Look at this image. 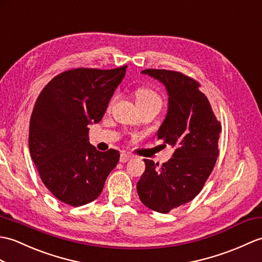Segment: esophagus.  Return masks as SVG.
<instances>
[{
    "instance_id": "34e87169",
    "label": "esophagus",
    "mask_w": 262,
    "mask_h": 262,
    "mask_svg": "<svg viewBox=\"0 0 262 262\" xmlns=\"http://www.w3.org/2000/svg\"><path fill=\"white\" fill-rule=\"evenodd\" d=\"M130 159H132V156H130V155L123 153V154H120V159H119V161H120V163H126V162H128Z\"/></svg>"
}]
</instances>
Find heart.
Segmentation results:
<instances>
[{
  "label": "heart",
  "mask_w": 262,
  "mask_h": 262,
  "mask_svg": "<svg viewBox=\"0 0 262 262\" xmlns=\"http://www.w3.org/2000/svg\"><path fill=\"white\" fill-rule=\"evenodd\" d=\"M135 98L137 105H155L159 106L161 108L162 106V98L160 94L157 93L156 90L151 89L149 87H141L137 88L135 90ZM118 99V95H114L112 97L111 101L108 103V108H112L114 106V103L117 101Z\"/></svg>",
  "instance_id": "heart-1"
}]
</instances>
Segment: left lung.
Instances as JSON below:
<instances>
[{"mask_svg":"<svg viewBox=\"0 0 262 262\" xmlns=\"http://www.w3.org/2000/svg\"><path fill=\"white\" fill-rule=\"evenodd\" d=\"M143 74L154 77L167 89L168 112L157 136L175 151L161 166L144 160L146 168L137 193L147 208L168 213L190 202L203 188L219 156L222 126L195 79L165 69H146Z\"/></svg>","mask_w":262,"mask_h":262,"instance_id":"obj_1","label":"left lung"}]
</instances>
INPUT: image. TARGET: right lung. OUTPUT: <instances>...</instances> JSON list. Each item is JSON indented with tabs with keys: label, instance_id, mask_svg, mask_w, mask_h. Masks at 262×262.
<instances>
[{
	"label": "right lung",
	"instance_id": "1",
	"mask_svg": "<svg viewBox=\"0 0 262 262\" xmlns=\"http://www.w3.org/2000/svg\"><path fill=\"white\" fill-rule=\"evenodd\" d=\"M127 66L75 68L51 79L30 118L29 148L43 184L61 202L81 206L100 195L119 151L90 145L88 125L99 123Z\"/></svg>",
	"mask_w": 262,
	"mask_h": 262
}]
</instances>
